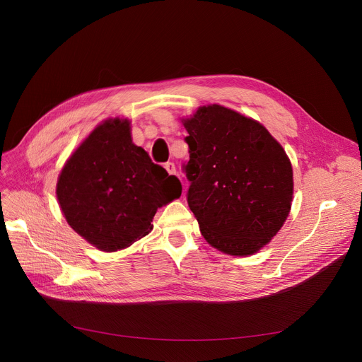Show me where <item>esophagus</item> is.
<instances>
[{
	"mask_svg": "<svg viewBox=\"0 0 362 362\" xmlns=\"http://www.w3.org/2000/svg\"><path fill=\"white\" fill-rule=\"evenodd\" d=\"M164 169L168 170L169 175H176V166H175L173 163H170V161H168L166 164H164Z\"/></svg>",
	"mask_w": 362,
	"mask_h": 362,
	"instance_id": "34e87169",
	"label": "esophagus"
}]
</instances>
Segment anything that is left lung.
I'll list each match as a JSON object with an SVG mask.
<instances>
[{"label": "left lung", "mask_w": 362, "mask_h": 362, "mask_svg": "<svg viewBox=\"0 0 362 362\" xmlns=\"http://www.w3.org/2000/svg\"><path fill=\"white\" fill-rule=\"evenodd\" d=\"M187 131V204L218 251L247 257L284 225L293 201L291 161L261 122L218 104L180 118Z\"/></svg>", "instance_id": "1"}]
</instances>
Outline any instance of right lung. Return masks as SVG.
<instances>
[{"instance_id": "add662e5", "label": "right lung", "mask_w": 362, "mask_h": 362, "mask_svg": "<svg viewBox=\"0 0 362 362\" xmlns=\"http://www.w3.org/2000/svg\"><path fill=\"white\" fill-rule=\"evenodd\" d=\"M182 185L131 137L128 118H107L72 151L56 196L74 231L100 251L128 248L153 229L158 208L180 198Z\"/></svg>"}]
</instances>
